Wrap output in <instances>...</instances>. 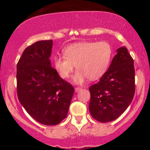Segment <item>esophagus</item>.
Returning a JSON list of instances; mask_svg holds the SVG:
<instances>
[{"instance_id": "obj_1", "label": "esophagus", "mask_w": 150, "mask_h": 150, "mask_svg": "<svg viewBox=\"0 0 150 150\" xmlns=\"http://www.w3.org/2000/svg\"><path fill=\"white\" fill-rule=\"evenodd\" d=\"M82 88H81V87H75V92H80V91H81L82 90Z\"/></svg>"}]
</instances>
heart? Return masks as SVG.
<instances>
[{"mask_svg": "<svg viewBox=\"0 0 150 150\" xmlns=\"http://www.w3.org/2000/svg\"><path fill=\"white\" fill-rule=\"evenodd\" d=\"M63 56H55L53 63L63 79L69 78L76 67L73 80L82 84L88 77L97 80L107 70L113 56V49L107 42H77L63 49Z\"/></svg>", "mask_w": 150, "mask_h": 150, "instance_id": "1", "label": "heart"}]
</instances>
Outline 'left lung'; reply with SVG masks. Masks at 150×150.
Masks as SVG:
<instances>
[{
	"instance_id": "obj_1",
	"label": "left lung",
	"mask_w": 150,
	"mask_h": 150,
	"mask_svg": "<svg viewBox=\"0 0 150 150\" xmlns=\"http://www.w3.org/2000/svg\"><path fill=\"white\" fill-rule=\"evenodd\" d=\"M89 90V111L98 121H113L126 110L134 97L135 85L134 61L125 46L117 50L107 71Z\"/></svg>"
}]
</instances>
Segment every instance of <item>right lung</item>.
<instances>
[{
  "label": "right lung",
  "instance_id": "1",
  "mask_svg": "<svg viewBox=\"0 0 150 150\" xmlns=\"http://www.w3.org/2000/svg\"><path fill=\"white\" fill-rule=\"evenodd\" d=\"M52 45V40L34 43L17 64L19 101L34 120L46 125H57L66 118L74 94L73 85L51 67Z\"/></svg>",
  "mask_w": 150,
  "mask_h": 150
}]
</instances>
